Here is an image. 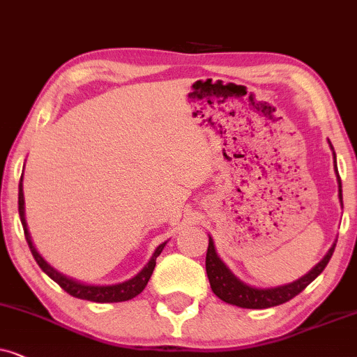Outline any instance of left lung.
<instances>
[{
  "label": "left lung",
  "mask_w": 357,
  "mask_h": 357,
  "mask_svg": "<svg viewBox=\"0 0 357 357\" xmlns=\"http://www.w3.org/2000/svg\"><path fill=\"white\" fill-rule=\"evenodd\" d=\"M333 149V146H331ZM335 155V151H333ZM336 158V156H335ZM338 184H340V202L343 206V191H341V178L338 174ZM336 241L331 246L330 251H328L325 258H323L320 263H318L315 268H313L310 273L303 275V278L298 279L296 282L287 284V286L281 287H273V289H256L251 286H246L236 279L234 274L230 273V269L227 268L225 264L222 263L220 258H218L215 253V248H213L212 238H208V248L206 255V271L208 282H211V287L213 294L218 298H222L223 302L231 303V305L241 307V308H269L281 305L284 302H289L291 298L298 296L303 289H305L312 281H315L323 273V269L326 268L328 261L333 256Z\"/></svg>",
  "instance_id": "8db88e82"
}]
</instances>
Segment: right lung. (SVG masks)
Wrapping results in <instances>:
<instances>
[{
    "instance_id": "right-lung-1",
    "label": "right lung",
    "mask_w": 357,
    "mask_h": 357,
    "mask_svg": "<svg viewBox=\"0 0 357 357\" xmlns=\"http://www.w3.org/2000/svg\"><path fill=\"white\" fill-rule=\"evenodd\" d=\"M19 217H21V223L24 227V236H26L27 245H29L31 253L34 256V259L37 261V264L40 266V269L49 275L50 279L59 284V286L63 289L65 292H68L70 296H73L76 298H83V301H91V302H99V303H107V302H126L130 301L139 296V294L144 291L146 284H149V279L153 274L155 264H156V258H158L161 251H163L166 243H161L158 248L155 250L153 256L149 261V264L145 266L144 269L140 271L135 278L129 279V281L122 282V284H116V286H86V284H82L78 281H73V279H68L66 275L60 274L59 271H55L54 268H50L49 264L45 263L44 258L37 253L34 246H32L29 231H27L26 227V218H24V194H22V179L19 183Z\"/></svg>"
}]
</instances>
